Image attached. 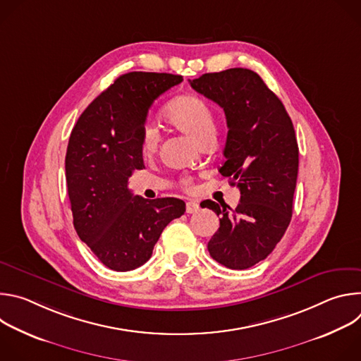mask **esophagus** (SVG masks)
<instances>
[{"label": "esophagus", "mask_w": 361, "mask_h": 361, "mask_svg": "<svg viewBox=\"0 0 361 361\" xmlns=\"http://www.w3.org/2000/svg\"><path fill=\"white\" fill-rule=\"evenodd\" d=\"M198 210H200L198 202H195V201H187V202H185V212H187L188 214H194V213H197Z\"/></svg>", "instance_id": "34e87169"}]
</instances>
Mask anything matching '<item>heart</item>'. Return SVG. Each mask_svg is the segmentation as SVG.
<instances>
[{
    "mask_svg": "<svg viewBox=\"0 0 361 361\" xmlns=\"http://www.w3.org/2000/svg\"><path fill=\"white\" fill-rule=\"evenodd\" d=\"M164 118L181 130L198 144L214 137L216 120L207 102L195 95H181L174 98L164 110ZM159 131L152 126H145L141 134V149L145 156H151L159 147ZM190 178L183 180L184 188H190Z\"/></svg>",
    "mask_w": 361,
    "mask_h": 361,
    "instance_id": "b5f03b06",
    "label": "heart"
}]
</instances>
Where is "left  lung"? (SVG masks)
<instances>
[{"mask_svg":"<svg viewBox=\"0 0 361 361\" xmlns=\"http://www.w3.org/2000/svg\"><path fill=\"white\" fill-rule=\"evenodd\" d=\"M190 84L224 110L228 133L220 173L241 194L231 212L205 201L221 217L207 248L220 264L245 270L266 259L290 224L298 173L294 127L280 98L251 70L202 74Z\"/></svg>","mask_w":361,"mask_h":361,"instance_id":"obj_1","label":"left lung"}]
</instances>
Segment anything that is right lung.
<instances>
[{"label":"right lung","mask_w":361,"mask_h":361,"mask_svg":"<svg viewBox=\"0 0 361 361\" xmlns=\"http://www.w3.org/2000/svg\"><path fill=\"white\" fill-rule=\"evenodd\" d=\"M181 75L134 71L102 91L74 126L66 156V178L74 228L97 259L114 271L149 260L166 226L185 212L174 197L145 200L128 190L141 170V134L154 99Z\"/></svg>","instance_id":"right-lung-1"}]
</instances>
